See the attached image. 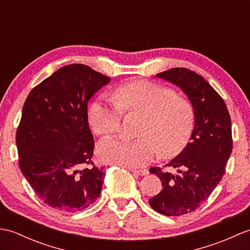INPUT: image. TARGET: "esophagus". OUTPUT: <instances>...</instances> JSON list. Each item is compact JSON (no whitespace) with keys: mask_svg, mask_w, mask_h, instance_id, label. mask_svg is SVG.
<instances>
[{"mask_svg":"<svg viewBox=\"0 0 250 250\" xmlns=\"http://www.w3.org/2000/svg\"><path fill=\"white\" fill-rule=\"evenodd\" d=\"M131 172H133L134 174H137V175H141V176H144V175L148 174L147 169H134V168H131Z\"/></svg>","mask_w":250,"mask_h":250,"instance_id":"34e87169","label":"esophagus"}]
</instances>
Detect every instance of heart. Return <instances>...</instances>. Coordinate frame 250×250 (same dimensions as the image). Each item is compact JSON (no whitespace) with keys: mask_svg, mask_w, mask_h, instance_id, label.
Returning a JSON list of instances; mask_svg holds the SVG:
<instances>
[{"mask_svg":"<svg viewBox=\"0 0 250 250\" xmlns=\"http://www.w3.org/2000/svg\"><path fill=\"white\" fill-rule=\"evenodd\" d=\"M116 102L98 99L88 110L89 124L99 136L113 135L120 129L121 110L143 121L139 140H108L101 143L98 155L104 162L136 167L149 163L159 151L163 158L176 156L188 144L195 125V110L188 99L162 84L133 81L116 90Z\"/></svg>","mask_w":250,"mask_h":250,"instance_id":"1","label":"heart"}]
</instances>
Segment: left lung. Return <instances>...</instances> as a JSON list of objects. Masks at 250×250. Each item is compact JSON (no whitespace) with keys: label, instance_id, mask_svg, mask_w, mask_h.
<instances>
[{"label":"left lung","instance_id":"obj_1","mask_svg":"<svg viewBox=\"0 0 250 250\" xmlns=\"http://www.w3.org/2000/svg\"><path fill=\"white\" fill-rule=\"evenodd\" d=\"M157 76L177 84L195 110L190 142L164 166L176 168L178 173L159 167L149 169L162 183V191L149 199V205L162 215L182 216L205 202L224 176L233 147L231 118L218 92L195 72L173 67Z\"/></svg>","mask_w":250,"mask_h":250}]
</instances>
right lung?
I'll return each mask as SVG.
<instances>
[{"label": "right lung", "instance_id": "obj_1", "mask_svg": "<svg viewBox=\"0 0 250 250\" xmlns=\"http://www.w3.org/2000/svg\"><path fill=\"white\" fill-rule=\"evenodd\" d=\"M109 81L75 63L26 97L16 133L19 167L37 196L56 209L75 213L100 196L105 174L92 161L88 101Z\"/></svg>", "mask_w": 250, "mask_h": 250}]
</instances>
